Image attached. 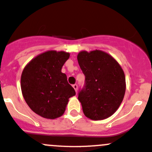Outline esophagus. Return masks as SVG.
<instances>
[{
	"mask_svg": "<svg viewBox=\"0 0 152 152\" xmlns=\"http://www.w3.org/2000/svg\"><path fill=\"white\" fill-rule=\"evenodd\" d=\"M73 88H74L75 91H76V92H77V89H78V85H76V84H75V85H73Z\"/></svg>",
	"mask_w": 152,
	"mask_h": 152,
	"instance_id": "esophagus-1",
	"label": "esophagus"
}]
</instances>
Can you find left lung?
Returning a JSON list of instances; mask_svg holds the SVG:
<instances>
[{
    "label": "left lung",
    "instance_id": "1",
    "mask_svg": "<svg viewBox=\"0 0 152 152\" xmlns=\"http://www.w3.org/2000/svg\"><path fill=\"white\" fill-rule=\"evenodd\" d=\"M85 76V86L78 99L85 115L93 121L104 120L114 114L126 91L124 72L118 62L101 50H82L77 55Z\"/></svg>",
    "mask_w": 152,
    "mask_h": 152
}]
</instances>
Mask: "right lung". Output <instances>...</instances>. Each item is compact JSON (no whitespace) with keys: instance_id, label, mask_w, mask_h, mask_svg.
Here are the masks:
<instances>
[{"instance_id":"right-lung-1","label":"right lung","mask_w":152,"mask_h":152,"mask_svg":"<svg viewBox=\"0 0 152 152\" xmlns=\"http://www.w3.org/2000/svg\"><path fill=\"white\" fill-rule=\"evenodd\" d=\"M70 57L65 51L47 50L26 65L20 78L22 94L36 114L47 119L61 117L69 99L76 95L62 67Z\"/></svg>"}]
</instances>
